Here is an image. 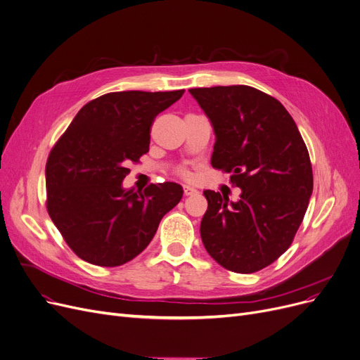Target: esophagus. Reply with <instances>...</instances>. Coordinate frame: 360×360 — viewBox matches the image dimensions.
<instances>
[{
	"instance_id": "1",
	"label": "esophagus",
	"mask_w": 360,
	"mask_h": 360,
	"mask_svg": "<svg viewBox=\"0 0 360 360\" xmlns=\"http://www.w3.org/2000/svg\"><path fill=\"white\" fill-rule=\"evenodd\" d=\"M193 194H197V190L194 188V186L184 185V195H193Z\"/></svg>"
}]
</instances>
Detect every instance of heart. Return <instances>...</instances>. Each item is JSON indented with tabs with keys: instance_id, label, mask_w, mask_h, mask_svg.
<instances>
[{
	"instance_id": "b5f03b06",
	"label": "heart",
	"mask_w": 360,
	"mask_h": 360,
	"mask_svg": "<svg viewBox=\"0 0 360 360\" xmlns=\"http://www.w3.org/2000/svg\"><path fill=\"white\" fill-rule=\"evenodd\" d=\"M178 175L181 178H184V179H191L193 178V174L190 172V169H186V167H179L178 169Z\"/></svg>"
}]
</instances>
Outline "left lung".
<instances>
[{"mask_svg":"<svg viewBox=\"0 0 360 360\" xmlns=\"http://www.w3.org/2000/svg\"><path fill=\"white\" fill-rule=\"evenodd\" d=\"M216 134L212 166L241 188L237 202L206 190L200 236L228 271L253 274L291 245L314 190L307 147L276 98L253 86L193 88Z\"/></svg>","mask_w":360,"mask_h":360,"instance_id":"1","label":"left lung"}]
</instances>
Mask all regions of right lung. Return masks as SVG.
<instances>
[{
	"label": "right lung",
	"instance_id": "add662e5",
	"mask_svg": "<svg viewBox=\"0 0 360 360\" xmlns=\"http://www.w3.org/2000/svg\"><path fill=\"white\" fill-rule=\"evenodd\" d=\"M184 94L122 91L86 103L50 151L46 210L72 252L97 266L136 257L182 198L175 182L123 190L128 165L148 151L153 122Z\"/></svg>",
	"mask_w": 360,
	"mask_h": 360
}]
</instances>
